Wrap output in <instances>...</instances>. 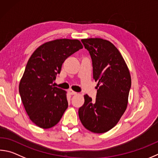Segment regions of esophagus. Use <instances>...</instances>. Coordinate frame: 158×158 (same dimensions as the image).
I'll return each instance as SVG.
<instances>
[{
	"mask_svg": "<svg viewBox=\"0 0 158 158\" xmlns=\"http://www.w3.org/2000/svg\"><path fill=\"white\" fill-rule=\"evenodd\" d=\"M68 93H69L70 94H71V95H74V94H77V93H76V92H74V91L72 90H68Z\"/></svg>",
	"mask_w": 158,
	"mask_h": 158,
	"instance_id": "1",
	"label": "esophagus"
}]
</instances>
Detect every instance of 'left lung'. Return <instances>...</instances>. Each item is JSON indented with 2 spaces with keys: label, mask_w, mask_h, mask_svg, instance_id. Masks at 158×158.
<instances>
[{
  "label": "left lung",
  "mask_w": 158,
  "mask_h": 158,
  "mask_svg": "<svg viewBox=\"0 0 158 158\" xmlns=\"http://www.w3.org/2000/svg\"><path fill=\"white\" fill-rule=\"evenodd\" d=\"M93 63V79L98 81L94 101L85 94L79 109L84 127L93 133H103L115 126L126 110L131 86L130 72L121 53L107 40H81Z\"/></svg>",
  "instance_id": "1"
}]
</instances>
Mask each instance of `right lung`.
<instances>
[{
  "instance_id": "1",
  "label": "right lung",
  "mask_w": 158,
  "mask_h": 158,
  "mask_svg": "<svg viewBox=\"0 0 158 158\" xmlns=\"http://www.w3.org/2000/svg\"><path fill=\"white\" fill-rule=\"evenodd\" d=\"M81 48L79 40L56 39L39 46L28 60L19 93L31 121L39 127H53L67 109L66 91L52 84L65 60Z\"/></svg>"
}]
</instances>
